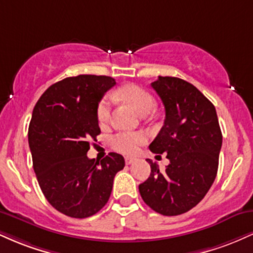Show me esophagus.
Wrapping results in <instances>:
<instances>
[{
    "mask_svg": "<svg viewBox=\"0 0 253 253\" xmlns=\"http://www.w3.org/2000/svg\"><path fill=\"white\" fill-rule=\"evenodd\" d=\"M136 161H138V159H136L135 157H129V156L125 157V163H126L127 165H129V164H133V163H135Z\"/></svg>",
    "mask_w": 253,
    "mask_h": 253,
    "instance_id": "obj_1",
    "label": "esophagus"
}]
</instances>
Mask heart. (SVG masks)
Instances as JSON below:
<instances>
[{
	"instance_id": "heart-1",
	"label": "heart",
	"mask_w": 253,
	"mask_h": 253,
	"mask_svg": "<svg viewBox=\"0 0 253 253\" xmlns=\"http://www.w3.org/2000/svg\"><path fill=\"white\" fill-rule=\"evenodd\" d=\"M119 100L129 104L140 115H147L155 108V100L152 95L138 84H126L121 86L115 94ZM97 120L100 125H106L110 117V101L103 97L97 106ZM147 136L143 132H119L112 138L113 149L119 152L132 155L145 144Z\"/></svg>"
}]
</instances>
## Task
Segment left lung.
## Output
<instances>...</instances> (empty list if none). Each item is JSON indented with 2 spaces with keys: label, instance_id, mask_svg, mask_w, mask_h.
Returning <instances> with one entry per match:
<instances>
[{
  "label": "left lung",
  "instance_id": "1",
  "mask_svg": "<svg viewBox=\"0 0 253 253\" xmlns=\"http://www.w3.org/2000/svg\"><path fill=\"white\" fill-rule=\"evenodd\" d=\"M151 86L164 104L165 120L149 147L153 153H167L170 164L159 171L147 159L151 173L139 184V193L157 213L179 215L195 207L215 179L221 129L215 107L193 84L159 76Z\"/></svg>",
  "mask_w": 253,
  "mask_h": 253
}]
</instances>
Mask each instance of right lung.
<instances>
[{
	"label": "right lung",
	"mask_w": 253,
	"mask_h": 253,
	"mask_svg": "<svg viewBox=\"0 0 253 253\" xmlns=\"http://www.w3.org/2000/svg\"><path fill=\"white\" fill-rule=\"evenodd\" d=\"M115 85L108 76L78 75L52 84L38 100L28 127L33 169L46 200L58 211L84 219L108 202L125 159L110 152L101 162L86 156L101 133L97 106Z\"/></svg>",
	"instance_id": "add662e5"
}]
</instances>
